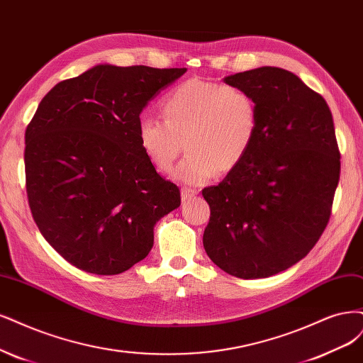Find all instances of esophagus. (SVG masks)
Instances as JSON below:
<instances>
[{
  "mask_svg": "<svg viewBox=\"0 0 363 363\" xmlns=\"http://www.w3.org/2000/svg\"><path fill=\"white\" fill-rule=\"evenodd\" d=\"M198 194L196 189H194V187H189V186H183L182 187V201L186 203L187 199H191L192 196H195Z\"/></svg>",
  "mask_w": 363,
  "mask_h": 363,
  "instance_id": "1",
  "label": "esophagus"
}]
</instances>
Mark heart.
<instances>
[{
	"label": "heart",
	"instance_id": "1",
	"mask_svg": "<svg viewBox=\"0 0 363 363\" xmlns=\"http://www.w3.org/2000/svg\"><path fill=\"white\" fill-rule=\"evenodd\" d=\"M164 121L145 116L138 123L143 153L160 172L174 171L183 183L201 184L234 169L246 157L258 132V104L247 90L203 79L179 84L160 104Z\"/></svg>",
	"mask_w": 363,
	"mask_h": 363
}]
</instances>
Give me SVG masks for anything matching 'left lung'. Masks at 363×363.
<instances>
[{"mask_svg": "<svg viewBox=\"0 0 363 363\" xmlns=\"http://www.w3.org/2000/svg\"><path fill=\"white\" fill-rule=\"evenodd\" d=\"M223 81L255 97L259 123L246 157L203 189L210 206L203 243L228 274L269 278L305 258L329 222L341 172L332 112L321 94L279 67Z\"/></svg>", "mask_w": 363, "mask_h": 363, "instance_id": "8db88e82", "label": "left lung"}]
</instances>
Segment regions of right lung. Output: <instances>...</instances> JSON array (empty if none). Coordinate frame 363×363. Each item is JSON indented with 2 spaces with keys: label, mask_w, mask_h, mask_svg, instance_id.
<instances>
[{
  "label": "right lung",
  "mask_w": 363,
  "mask_h": 363,
  "mask_svg": "<svg viewBox=\"0 0 363 363\" xmlns=\"http://www.w3.org/2000/svg\"><path fill=\"white\" fill-rule=\"evenodd\" d=\"M186 69L99 65L58 82L25 130L34 222L72 266L118 274L153 247L156 222L180 206L138 143L148 101Z\"/></svg>",
  "instance_id": "obj_1"
}]
</instances>
